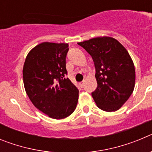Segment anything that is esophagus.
<instances>
[{"label":"esophagus","mask_w":152,"mask_h":152,"mask_svg":"<svg viewBox=\"0 0 152 152\" xmlns=\"http://www.w3.org/2000/svg\"><path fill=\"white\" fill-rule=\"evenodd\" d=\"M84 81H81V82L79 83V85H80L81 88H83V87H84Z\"/></svg>","instance_id":"obj_1"}]
</instances>
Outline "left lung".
Here are the masks:
<instances>
[{"mask_svg": "<svg viewBox=\"0 0 152 152\" xmlns=\"http://www.w3.org/2000/svg\"><path fill=\"white\" fill-rule=\"evenodd\" d=\"M94 63L97 88L91 93L100 110H118L135 88V71L129 52L119 41L108 36L78 42Z\"/></svg>", "mask_w": 152, "mask_h": 152, "instance_id": "obj_1", "label": "left lung"}]
</instances>
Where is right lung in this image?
Returning <instances> with one entry per match:
<instances>
[{
	"instance_id": "obj_1",
	"label": "right lung",
	"mask_w": 152,
	"mask_h": 152,
	"mask_svg": "<svg viewBox=\"0 0 152 152\" xmlns=\"http://www.w3.org/2000/svg\"><path fill=\"white\" fill-rule=\"evenodd\" d=\"M68 44L42 42L28 53L23 68L25 91L33 105L52 119L75 111L79 91L66 77Z\"/></svg>"
}]
</instances>
